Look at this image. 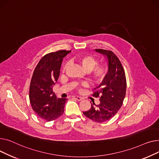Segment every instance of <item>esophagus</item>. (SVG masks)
I'll return each mask as SVG.
<instances>
[{"label":"esophagus","instance_id":"obj_1","mask_svg":"<svg viewBox=\"0 0 159 159\" xmlns=\"http://www.w3.org/2000/svg\"><path fill=\"white\" fill-rule=\"evenodd\" d=\"M72 97H73L74 99H76V100H78V101H81V100L83 99V98H82L81 97L78 96H73Z\"/></svg>","mask_w":159,"mask_h":159}]
</instances>
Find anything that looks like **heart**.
<instances>
[{"mask_svg": "<svg viewBox=\"0 0 159 159\" xmlns=\"http://www.w3.org/2000/svg\"><path fill=\"white\" fill-rule=\"evenodd\" d=\"M81 67L87 72H90V77L93 81L99 83L102 81L106 75V69L103 66H95L98 65V60L92 56L86 55L77 60ZM96 67L95 68V67Z\"/></svg>", "mask_w": 159, "mask_h": 159, "instance_id": "obj_1", "label": "heart"}]
</instances>
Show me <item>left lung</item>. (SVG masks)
Segmentation results:
<instances>
[{
  "mask_svg": "<svg viewBox=\"0 0 159 159\" xmlns=\"http://www.w3.org/2000/svg\"><path fill=\"white\" fill-rule=\"evenodd\" d=\"M95 51L104 55L108 61V72L92 94L99 98V104L91 103L90 108L83 114L98 123H103L112 118L123 105L126 95L125 72L117 56L111 51L97 49Z\"/></svg>",
  "mask_w": 159,
  "mask_h": 159,
  "instance_id": "1",
  "label": "left lung"
}]
</instances>
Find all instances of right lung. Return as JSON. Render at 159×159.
Here are the masks:
<instances>
[{
  "label": "right lung",
  "mask_w": 159,
  "mask_h": 159,
  "mask_svg": "<svg viewBox=\"0 0 159 159\" xmlns=\"http://www.w3.org/2000/svg\"><path fill=\"white\" fill-rule=\"evenodd\" d=\"M71 51L61 50L45 55L34 70L30 87V100L36 114L48 121L61 116L67 99L57 98L52 88L60 75L63 58Z\"/></svg>",
  "instance_id": "obj_1"
}]
</instances>
